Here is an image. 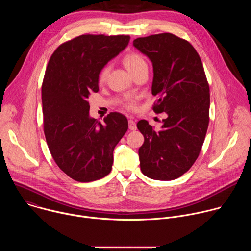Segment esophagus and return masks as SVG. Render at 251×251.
I'll list each match as a JSON object with an SVG mask.
<instances>
[{"instance_id":"esophagus-1","label":"esophagus","mask_w":251,"mask_h":251,"mask_svg":"<svg viewBox=\"0 0 251 251\" xmlns=\"http://www.w3.org/2000/svg\"><path fill=\"white\" fill-rule=\"evenodd\" d=\"M128 124H129V129H130V130L134 131V130H136V129H137V126H136V122H135L134 120L130 119V120H129V122H128Z\"/></svg>"}]
</instances>
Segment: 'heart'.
Returning <instances> with one entry per match:
<instances>
[{
  "label": "heart",
  "mask_w": 251,
  "mask_h": 251,
  "mask_svg": "<svg viewBox=\"0 0 251 251\" xmlns=\"http://www.w3.org/2000/svg\"><path fill=\"white\" fill-rule=\"evenodd\" d=\"M123 62H124L125 66L127 67V69L130 71L131 74L135 73V71L137 69H139L140 67L147 65L144 57H143L140 53H137V52L127 53L123 58ZM109 73H110V65L109 64L104 65L100 69L99 74H98V81L100 83L104 82L107 79V76H108ZM125 106H126L127 109H134L136 107V103H135L134 100H129L128 102H126Z\"/></svg>",
  "instance_id": "heart-1"
}]
</instances>
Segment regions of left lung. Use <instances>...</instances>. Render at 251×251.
<instances>
[{
    "mask_svg": "<svg viewBox=\"0 0 251 251\" xmlns=\"http://www.w3.org/2000/svg\"><path fill=\"white\" fill-rule=\"evenodd\" d=\"M133 45L153 63V110L166 113L159 131L146 120L137 123L144 136L141 171L153 180H175L198 159L208 127L209 86L202 62L188 41L170 32L138 38Z\"/></svg>",
    "mask_w": 251,
    "mask_h": 251,
    "instance_id": "left-lung-1",
    "label": "left lung"
}]
</instances>
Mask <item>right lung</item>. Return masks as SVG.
Here are the masks:
<instances>
[{
    "mask_svg": "<svg viewBox=\"0 0 251 251\" xmlns=\"http://www.w3.org/2000/svg\"><path fill=\"white\" fill-rule=\"evenodd\" d=\"M125 34H82L51 54L42 86L44 132L50 152L68 176L93 182L111 172L113 150L128 130L111 112L103 124L89 116L88 97L98 91L100 69L129 44Z\"/></svg>",
    "mask_w": 251,
    "mask_h": 251,
    "instance_id": "obj_1",
    "label": "right lung"
}]
</instances>
